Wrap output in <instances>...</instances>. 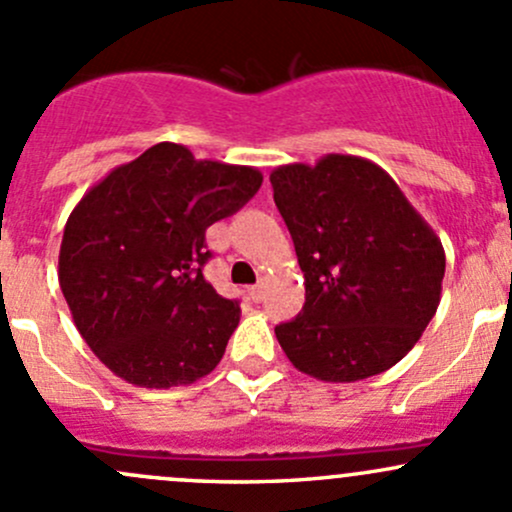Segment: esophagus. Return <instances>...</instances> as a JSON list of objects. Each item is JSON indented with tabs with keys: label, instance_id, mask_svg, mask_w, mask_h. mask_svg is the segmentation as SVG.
I'll list each match as a JSON object with an SVG mask.
<instances>
[{
	"label": "esophagus",
	"instance_id": "esophagus-1",
	"mask_svg": "<svg viewBox=\"0 0 512 512\" xmlns=\"http://www.w3.org/2000/svg\"><path fill=\"white\" fill-rule=\"evenodd\" d=\"M247 297H250L252 301H260L262 297H265V284H252V287H247Z\"/></svg>",
	"mask_w": 512,
	"mask_h": 512
}]
</instances>
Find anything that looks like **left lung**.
<instances>
[{"mask_svg": "<svg viewBox=\"0 0 512 512\" xmlns=\"http://www.w3.org/2000/svg\"><path fill=\"white\" fill-rule=\"evenodd\" d=\"M270 181L306 287L301 314L274 328L282 351L324 383L390 370L437 314V233L370 159L326 154L277 166Z\"/></svg>", "mask_w": 512, "mask_h": 512, "instance_id": "8db88e82", "label": "left lung"}]
</instances>
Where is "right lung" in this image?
Returning <instances> with one entry per match:
<instances>
[{
	"label": "right lung",
	"instance_id": "right-lung-1",
	"mask_svg": "<svg viewBox=\"0 0 512 512\" xmlns=\"http://www.w3.org/2000/svg\"><path fill=\"white\" fill-rule=\"evenodd\" d=\"M260 186V169L161 142L80 198L63 230L58 282L75 328L117 378L166 390L220 363L240 306L203 279L206 230Z\"/></svg>",
	"mask_w": 512,
	"mask_h": 512
}]
</instances>
